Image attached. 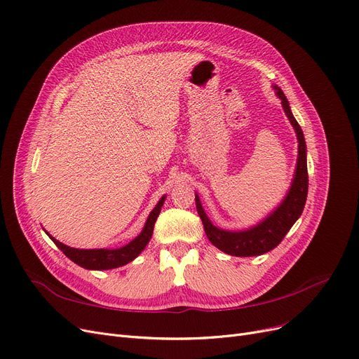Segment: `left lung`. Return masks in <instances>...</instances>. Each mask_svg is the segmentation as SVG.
<instances>
[{
    "mask_svg": "<svg viewBox=\"0 0 359 359\" xmlns=\"http://www.w3.org/2000/svg\"><path fill=\"white\" fill-rule=\"evenodd\" d=\"M272 88L277 91V95L281 100L283 109L285 114H287L290 123L294 128L297 142H299L296 172H294V178L287 196L284 197L280 206L276 208V210L271 215H268L262 222H259L252 228L243 229V231H226V229H221L210 222L206 212L203 210L202 203H200L198 196L196 194L197 213L200 215V219L203 222L205 233L209 241L215 248H218L224 253L233 255V256H257L277 248L281 243V240L284 238V236L289 233V229L297 221V218L302 215V210L306 202L308 166H306L305 137L302 133V128L299 126L297 121L293 116L289 102L287 98H285L284 93L277 87V85H274Z\"/></svg>",
    "mask_w": 359,
    "mask_h": 359,
    "instance_id": "8db88e82",
    "label": "left lung"
}]
</instances>
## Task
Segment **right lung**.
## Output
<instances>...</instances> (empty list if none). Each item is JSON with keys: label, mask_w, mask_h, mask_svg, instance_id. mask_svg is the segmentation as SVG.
Returning a JSON list of instances; mask_svg holds the SVG:
<instances>
[{"label": "right lung", "mask_w": 359, "mask_h": 359, "mask_svg": "<svg viewBox=\"0 0 359 359\" xmlns=\"http://www.w3.org/2000/svg\"><path fill=\"white\" fill-rule=\"evenodd\" d=\"M165 203V196L159 200V203L150 212L149 218L146 221L142 231L133 240L119 249H74L69 248L59 240H55L48 234V237L54 241V245L59 248L72 262L78 264L79 266L85 269H94V271H102V269H113L119 268L122 265H126L128 262L134 261L135 257L146 249L147 243L150 241L153 236V228L154 222L159 217L161 209Z\"/></svg>", "instance_id": "add662e5"}]
</instances>
